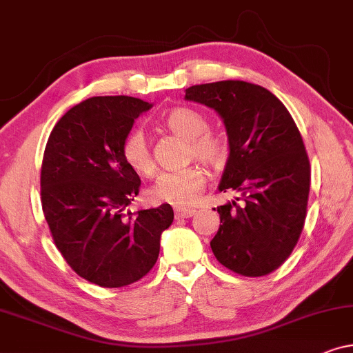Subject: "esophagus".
<instances>
[{
    "label": "esophagus",
    "mask_w": 353,
    "mask_h": 353,
    "mask_svg": "<svg viewBox=\"0 0 353 353\" xmlns=\"http://www.w3.org/2000/svg\"><path fill=\"white\" fill-rule=\"evenodd\" d=\"M196 214V210L192 209H175V219H191Z\"/></svg>",
    "instance_id": "34e87169"
}]
</instances>
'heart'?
I'll list each match as a JSON object with an SVG mask.
<instances>
[{"mask_svg":"<svg viewBox=\"0 0 353 353\" xmlns=\"http://www.w3.org/2000/svg\"><path fill=\"white\" fill-rule=\"evenodd\" d=\"M167 130L188 139L190 156L196 157L210 168L223 167L228 161V144L225 138L209 132V122L201 112L190 108H176L167 114ZM122 156L127 165L139 175H152L156 170L151 146L141 130L134 128L125 137ZM205 172L199 165H191L183 170L165 172L157 176L148 190V197L154 202H165L172 205H190L197 201L205 188Z\"/></svg>","mask_w":353,"mask_h":353,"instance_id":"obj_1","label":"heart"}]
</instances>
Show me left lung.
Wrapping results in <instances>:
<instances>
[{
  "label": "left lung",
  "instance_id": "1",
  "mask_svg": "<svg viewBox=\"0 0 353 353\" xmlns=\"http://www.w3.org/2000/svg\"><path fill=\"white\" fill-rule=\"evenodd\" d=\"M186 99L223 119L230 157L219 188L241 194V203L216 207L221 225L212 252L243 276L270 274L291 255L305 223L310 162L302 134L276 96L248 81L190 86Z\"/></svg>",
  "mask_w": 353,
  "mask_h": 353
}]
</instances>
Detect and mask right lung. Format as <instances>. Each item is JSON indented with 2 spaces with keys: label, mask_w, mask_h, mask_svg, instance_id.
<instances>
[{
  "label": "right lung",
  "mask_w": 353,
  "mask_h": 353,
  "mask_svg": "<svg viewBox=\"0 0 353 353\" xmlns=\"http://www.w3.org/2000/svg\"><path fill=\"white\" fill-rule=\"evenodd\" d=\"M151 108L132 96H94L62 115L41 163V207L70 268L101 288H123L151 272L170 204L125 212L141 180L122 156L134 120Z\"/></svg>",
  "instance_id": "right-lung-1"
}]
</instances>
